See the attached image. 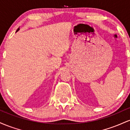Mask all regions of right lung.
I'll list each match as a JSON object with an SVG mask.
<instances>
[{
  "mask_svg": "<svg viewBox=\"0 0 130 130\" xmlns=\"http://www.w3.org/2000/svg\"><path fill=\"white\" fill-rule=\"evenodd\" d=\"M19 28H18V29H17V30H16V32H17V31H18V30H19Z\"/></svg>",
  "mask_w": 130,
  "mask_h": 130,
  "instance_id": "obj_1",
  "label": "right lung"
}]
</instances>
